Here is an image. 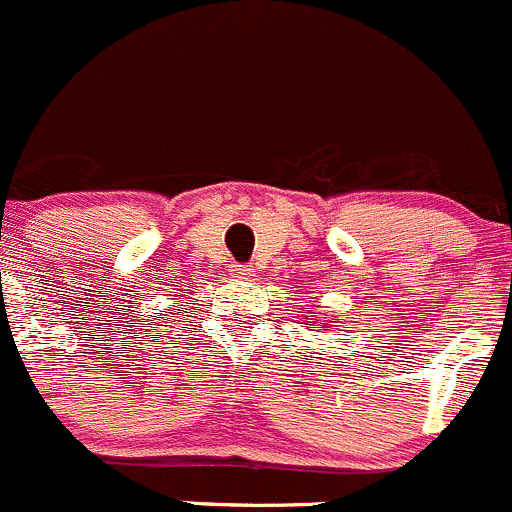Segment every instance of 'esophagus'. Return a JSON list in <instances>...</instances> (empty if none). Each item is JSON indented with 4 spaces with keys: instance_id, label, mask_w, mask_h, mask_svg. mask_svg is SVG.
<instances>
[{
    "instance_id": "1",
    "label": "esophagus",
    "mask_w": 512,
    "mask_h": 512,
    "mask_svg": "<svg viewBox=\"0 0 512 512\" xmlns=\"http://www.w3.org/2000/svg\"><path fill=\"white\" fill-rule=\"evenodd\" d=\"M229 273L234 278H251V276H254V268L246 266V263H231Z\"/></svg>"
}]
</instances>
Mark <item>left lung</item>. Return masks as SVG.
Here are the masks:
<instances>
[{"label":"left lung","mask_w":512,"mask_h":512,"mask_svg":"<svg viewBox=\"0 0 512 512\" xmlns=\"http://www.w3.org/2000/svg\"><path fill=\"white\" fill-rule=\"evenodd\" d=\"M333 323H335V320H333Z\"/></svg>","instance_id":"8db88e82"}]
</instances>
